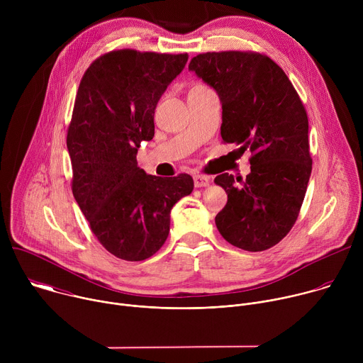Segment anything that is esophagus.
<instances>
[{
  "label": "esophagus",
  "instance_id": "1",
  "mask_svg": "<svg viewBox=\"0 0 363 363\" xmlns=\"http://www.w3.org/2000/svg\"><path fill=\"white\" fill-rule=\"evenodd\" d=\"M194 184H195L196 188L206 186V185H210V179L206 178V177H203V175H195L194 177Z\"/></svg>",
  "mask_w": 363,
  "mask_h": 363
}]
</instances>
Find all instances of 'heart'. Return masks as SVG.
<instances>
[{"mask_svg":"<svg viewBox=\"0 0 363 363\" xmlns=\"http://www.w3.org/2000/svg\"><path fill=\"white\" fill-rule=\"evenodd\" d=\"M195 86H202V84H195ZM195 86H194V87H195Z\"/></svg>","mask_w":363,"mask_h":363,"instance_id":"b5f03b06","label":"heart"}]
</instances>
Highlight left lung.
Instances as JSON below:
<instances>
[{
	"label": "left lung",
	"mask_w": 363,
	"mask_h": 363,
	"mask_svg": "<svg viewBox=\"0 0 363 363\" xmlns=\"http://www.w3.org/2000/svg\"><path fill=\"white\" fill-rule=\"evenodd\" d=\"M189 69L221 99L223 142L251 152L245 181L216 178L228 194L217 228L241 250L272 248L294 225L312 174L303 101L283 69L257 51H206Z\"/></svg>",
	"instance_id": "1"
}]
</instances>
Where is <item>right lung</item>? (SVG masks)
Instances as JSON below:
<instances>
[{
	"mask_svg": "<svg viewBox=\"0 0 363 363\" xmlns=\"http://www.w3.org/2000/svg\"><path fill=\"white\" fill-rule=\"evenodd\" d=\"M186 62V53L113 50L79 84L67 128L72 191L99 242L126 262L164 245L172 206L194 189L188 174L146 175L136 161L140 142L155 135L158 100Z\"/></svg>",
	"mask_w": 363,
	"mask_h": 363,
	"instance_id": "right-lung-1",
	"label": "right lung"
}]
</instances>
